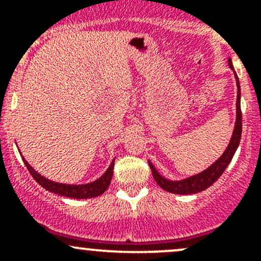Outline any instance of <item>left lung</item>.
<instances>
[{
  "label": "left lung",
  "mask_w": 261,
  "mask_h": 261,
  "mask_svg": "<svg viewBox=\"0 0 261 261\" xmlns=\"http://www.w3.org/2000/svg\"><path fill=\"white\" fill-rule=\"evenodd\" d=\"M228 67L233 70L232 62L228 58ZM233 74H235L236 84H238V98H236V121H235V127H233L232 135H231L230 143H228L227 147L223 151V154L216 160L213 164L210 165L207 169H204L203 172L198 173V174L191 175L188 178H184L180 180H172L168 179V178L163 177L159 172L156 170V168L154 167L150 160H147L149 163V167L151 169L152 177H154L155 181L162 187L164 191L170 192V193L175 194H194L198 193V192L204 191V189L208 188L210 186H212L218 178L222 175V173L225 172V169L227 168V165L230 164V162L232 160V156L235 155L236 149L239 147L241 139V130H243V116H241V105H240V82H239L238 74L233 70Z\"/></svg>",
  "instance_id": "left-lung-1"
}]
</instances>
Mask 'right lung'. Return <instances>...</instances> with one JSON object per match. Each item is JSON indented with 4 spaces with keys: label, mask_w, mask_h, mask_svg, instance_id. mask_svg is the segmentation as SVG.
<instances>
[{
    "label": "right lung",
    "mask_w": 261,
    "mask_h": 261,
    "mask_svg": "<svg viewBox=\"0 0 261 261\" xmlns=\"http://www.w3.org/2000/svg\"><path fill=\"white\" fill-rule=\"evenodd\" d=\"M21 155V152H20ZM23 163H25L26 168L29 169L30 174L33 175V178L40 184L43 188H45L46 191L53 192L55 194H59V196L68 197V198H77V199H86V198H93V197L101 196L102 193L106 192V189L109 188L110 183H111L112 175H114V167H115V158L112 159L111 164L107 168L106 172L94 181L86 184H65V183H58V181H53L48 179V178L43 177L41 174H39L30 164L25 160V158L21 155Z\"/></svg>",
    "instance_id": "right-lung-1"
}]
</instances>
